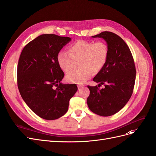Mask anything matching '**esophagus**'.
Listing matches in <instances>:
<instances>
[{
  "instance_id": "1",
  "label": "esophagus",
  "mask_w": 156,
  "mask_h": 156,
  "mask_svg": "<svg viewBox=\"0 0 156 156\" xmlns=\"http://www.w3.org/2000/svg\"><path fill=\"white\" fill-rule=\"evenodd\" d=\"M83 86V85H82V84H79V85H78V88H81Z\"/></svg>"
}]
</instances>
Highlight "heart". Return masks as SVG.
Segmentation results:
<instances>
[{
	"instance_id": "b5f03b06",
	"label": "heart",
	"mask_w": 156,
	"mask_h": 156,
	"mask_svg": "<svg viewBox=\"0 0 156 156\" xmlns=\"http://www.w3.org/2000/svg\"><path fill=\"white\" fill-rule=\"evenodd\" d=\"M69 53L59 51L57 55V61L64 72L73 70L79 62L80 69L69 73L66 80L70 83L82 84L90 79L94 73L103 69L108 58L109 49L105 42L80 40L69 47Z\"/></svg>"
}]
</instances>
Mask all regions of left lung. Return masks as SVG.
I'll return each mask as SVG.
<instances>
[{
    "mask_svg": "<svg viewBox=\"0 0 156 156\" xmlns=\"http://www.w3.org/2000/svg\"><path fill=\"white\" fill-rule=\"evenodd\" d=\"M92 37L105 40L109 55L103 69L93 78L99 83L98 86L105 84V87L88 86L87 103L93 113L110 116L123 108L132 95L136 78L134 60L127 44L115 33L105 31Z\"/></svg>",
    "mask_w": 156,
    "mask_h": 156,
    "instance_id": "8db88e82",
    "label": "left lung"
}]
</instances>
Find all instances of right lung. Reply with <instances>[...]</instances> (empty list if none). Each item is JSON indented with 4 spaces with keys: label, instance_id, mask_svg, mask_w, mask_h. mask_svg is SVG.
Listing matches in <instances>:
<instances>
[{
    "label": "right lung",
    "instance_id": "1",
    "mask_svg": "<svg viewBox=\"0 0 156 156\" xmlns=\"http://www.w3.org/2000/svg\"><path fill=\"white\" fill-rule=\"evenodd\" d=\"M69 37L40 35L22 50L17 65V86L31 110L44 119H58L67 112L69 101L78 90L76 84L61 82L64 73L57 55Z\"/></svg>",
    "mask_w": 156,
    "mask_h": 156
}]
</instances>
